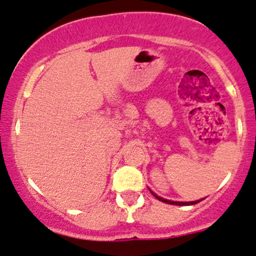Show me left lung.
I'll return each instance as SVG.
<instances>
[{
    "instance_id": "obj_1",
    "label": "left lung",
    "mask_w": 256,
    "mask_h": 256,
    "mask_svg": "<svg viewBox=\"0 0 256 256\" xmlns=\"http://www.w3.org/2000/svg\"><path fill=\"white\" fill-rule=\"evenodd\" d=\"M151 193L153 194V196L157 198L158 200L163 201V202H165V204H170V205H178V206H184V205H195V204L200 202V201H201V200H198V201H192V202H177V201H170V200L163 199V198H160V196H158V195H156L154 193H153V192H151Z\"/></svg>"
}]
</instances>
